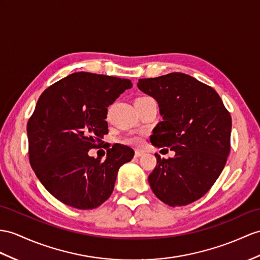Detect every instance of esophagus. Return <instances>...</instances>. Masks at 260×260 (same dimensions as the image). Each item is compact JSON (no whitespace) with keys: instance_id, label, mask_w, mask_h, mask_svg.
Returning a JSON list of instances; mask_svg holds the SVG:
<instances>
[{"instance_id":"1","label":"esophagus","mask_w":260,"mask_h":260,"mask_svg":"<svg viewBox=\"0 0 260 260\" xmlns=\"http://www.w3.org/2000/svg\"><path fill=\"white\" fill-rule=\"evenodd\" d=\"M143 153H144V152H143V151H141V150H136V152H135V156L139 157V156H141Z\"/></svg>"}]
</instances>
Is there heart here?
I'll use <instances>...</instances> for the list:
<instances>
[{
  "instance_id": "1",
  "label": "heart",
  "mask_w": 260,
  "mask_h": 260,
  "mask_svg": "<svg viewBox=\"0 0 260 260\" xmlns=\"http://www.w3.org/2000/svg\"><path fill=\"white\" fill-rule=\"evenodd\" d=\"M141 98H148V97H141ZM142 142V137L141 136H137V135H132L122 139V143L124 144H129V145H134V147H137V145H140Z\"/></svg>"
}]
</instances>
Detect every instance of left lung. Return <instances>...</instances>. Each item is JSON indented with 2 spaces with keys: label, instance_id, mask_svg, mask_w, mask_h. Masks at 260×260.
Masks as SVG:
<instances>
[{
  "label": "left lung",
  "instance_id": "left-lung-1",
  "mask_svg": "<svg viewBox=\"0 0 260 260\" xmlns=\"http://www.w3.org/2000/svg\"><path fill=\"white\" fill-rule=\"evenodd\" d=\"M138 88L157 101L163 118L151 143L175 151L169 159L155 153L156 167L148 179L152 191L170 206L193 203L210 191L225 167L231 113L212 87L182 73L139 79Z\"/></svg>",
  "mask_w": 260,
  "mask_h": 260
}]
</instances>
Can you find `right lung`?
<instances>
[{"mask_svg":"<svg viewBox=\"0 0 260 260\" xmlns=\"http://www.w3.org/2000/svg\"><path fill=\"white\" fill-rule=\"evenodd\" d=\"M131 80L74 73L55 82L37 101L27 122L28 159L47 191L61 203L92 210L110 198L118 170L135 151L115 144L105 161L88 155L108 134V107Z\"/></svg>","mask_w":260,"mask_h":260,"instance_id":"add662e5","label":"right lung"}]
</instances>
